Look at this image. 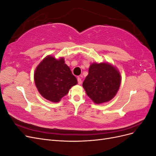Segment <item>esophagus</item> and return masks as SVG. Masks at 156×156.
Returning a JSON list of instances; mask_svg holds the SVG:
<instances>
[{
  "label": "esophagus",
  "mask_w": 156,
  "mask_h": 156,
  "mask_svg": "<svg viewBox=\"0 0 156 156\" xmlns=\"http://www.w3.org/2000/svg\"><path fill=\"white\" fill-rule=\"evenodd\" d=\"M77 82H78V84H81L82 83V80H81V79L80 78V77H78V78H77Z\"/></svg>",
  "instance_id": "esophagus-1"
}]
</instances>
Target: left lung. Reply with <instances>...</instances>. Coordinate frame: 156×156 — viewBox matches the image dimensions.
Returning a JSON list of instances; mask_svg holds the SVG:
<instances>
[{
	"label": "left lung",
	"mask_w": 156,
	"mask_h": 156,
	"mask_svg": "<svg viewBox=\"0 0 156 156\" xmlns=\"http://www.w3.org/2000/svg\"><path fill=\"white\" fill-rule=\"evenodd\" d=\"M121 77L119 71L108 63H94L83 83L87 96L96 104L110 101L119 90Z\"/></svg>",
	"instance_id": "left-lung-1"
}]
</instances>
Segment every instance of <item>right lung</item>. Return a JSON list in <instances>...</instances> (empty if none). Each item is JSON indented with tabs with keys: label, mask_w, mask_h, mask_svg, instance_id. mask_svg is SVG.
<instances>
[{
	"label": "right lung",
	"mask_w": 156,
	"mask_h": 156,
	"mask_svg": "<svg viewBox=\"0 0 156 156\" xmlns=\"http://www.w3.org/2000/svg\"><path fill=\"white\" fill-rule=\"evenodd\" d=\"M34 82L41 95L52 102H58L77 83L64 58L56 60L51 56H47L37 66Z\"/></svg>",
	"instance_id": "obj_1"
}]
</instances>
